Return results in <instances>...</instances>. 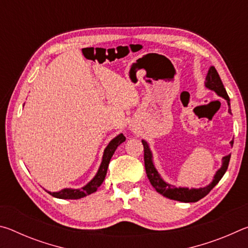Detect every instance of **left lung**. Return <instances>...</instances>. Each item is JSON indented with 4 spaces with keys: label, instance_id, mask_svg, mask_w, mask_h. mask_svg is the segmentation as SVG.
<instances>
[{
    "label": "left lung",
    "instance_id": "obj_1",
    "mask_svg": "<svg viewBox=\"0 0 248 248\" xmlns=\"http://www.w3.org/2000/svg\"><path fill=\"white\" fill-rule=\"evenodd\" d=\"M204 85L207 89L216 92L220 97H223L224 99H226V102H228V105H229V112L231 114L229 95L226 93L223 83H222L221 78L219 77V73L217 72L215 66H211V68L209 69L207 77H205ZM233 142H234L233 140L230 142L231 145H233ZM142 144H143V148H144L145 171H146V175H148V178L150 180L151 185L155 188V190H156L158 194L163 195L169 199L182 201V202H196V201H198L201 198H203V197L207 196L209 192L211 191L212 188L220 182V179L223 177L226 170H228L230 158H231V154L226 155V156L222 158V166L220 167V170H217L215 177H213V180L208 185V186L202 187V188H191V189H189V188H185V187L177 188L173 186V185L167 184L165 180L161 177V175L158 174L157 170L155 169L154 166L153 155H152V152H151L148 142L145 140H142Z\"/></svg>",
    "mask_w": 248,
    "mask_h": 248
}]
</instances>
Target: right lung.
Instances as JSON below:
<instances>
[{
  "label": "right lung",
  "mask_w": 248,
  "mask_h": 248,
  "mask_svg": "<svg viewBox=\"0 0 248 248\" xmlns=\"http://www.w3.org/2000/svg\"><path fill=\"white\" fill-rule=\"evenodd\" d=\"M124 141H125V137L123 133H120L109 142V144L106 146V149L104 151L103 159H102V163H100V166L97 170V173H96V175L94 176V178L92 179L89 184H86L85 186L82 187L81 189L64 188V189L57 192L48 191L49 194L52 197H56V198H59V199H79V198H83V197H86L91 194H93V192L97 190V188L103 184L105 177H106L109 162H110V158L112 155H114L116 149Z\"/></svg>",
  "instance_id": "right-lung-1"
}]
</instances>
